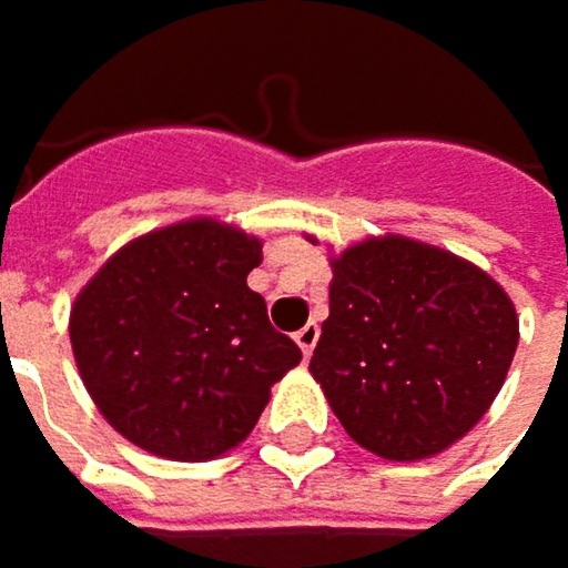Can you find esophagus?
Returning a JSON list of instances; mask_svg holds the SVG:
<instances>
[{
    "label": "esophagus",
    "mask_w": 568,
    "mask_h": 568,
    "mask_svg": "<svg viewBox=\"0 0 568 568\" xmlns=\"http://www.w3.org/2000/svg\"><path fill=\"white\" fill-rule=\"evenodd\" d=\"M317 337H321V327H317V324H307V327H301V331L294 334V341H297V347H301V354H304V357H311V354H314Z\"/></svg>",
    "instance_id": "esophagus-1"
}]
</instances>
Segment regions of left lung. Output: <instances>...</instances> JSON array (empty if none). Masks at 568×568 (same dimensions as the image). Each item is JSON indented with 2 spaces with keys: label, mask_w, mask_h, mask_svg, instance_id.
I'll list each match as a JSON object with an SVG mask.
<instances>
[{
  "label": "left lung",
  "mask_w": 568,
  "mask_h": 568,
  "mask_svg": "<svg viewBox=\"0 0 568 568\" xmlns=\"http://www.w3.org/2000/svg\"><path fill=\"white\" fill-rule=\"evenodd\" d=\"M311 374L337 420L384 459H426L496 400L519 344L509 294L476 264L400 234L331 261Z\"/></svg>",
  "instance_id": "obj_1"
}]
</instances>
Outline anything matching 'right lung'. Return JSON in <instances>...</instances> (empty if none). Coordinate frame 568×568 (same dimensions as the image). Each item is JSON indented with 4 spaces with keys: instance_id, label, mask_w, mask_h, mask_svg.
<instances>
[{
    "instance_id": "1",
    "label": "right lung",
    "mask_w": 568,
    "mask_h": 568,
    "mask_svg": "<svg viewBox=\"0 0 568 568\" xmlns=\"http://www.w3.org/2000/svg\"><path fill=\"white\" fill-rule=\"evenodd\" d=\"M261 241L214 217L151 231L112 254L72 304L85 390L125 439L201 463L247 439L271 387L301 364L247 287Z\"/></svg>"
}]
</instances>
